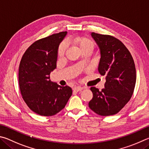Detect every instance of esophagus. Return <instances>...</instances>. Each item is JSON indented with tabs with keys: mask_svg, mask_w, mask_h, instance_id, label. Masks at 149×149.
<instances>
[{
	"mask_svg": "<svg viewBox=\"0 0 149 149\" xmlns=\"http://www.w3.org/2000/svg\"><path fill=\"white\" fill-rule=\"evenodd\" d=\"M83 90V88L82 87H77V88H73V90L74 91V92H80V91H82Z\"/></svg>",
	"mask_w": 149,
	"mask_h": 149,
	"instance_id": "esophagus-1",
	"label": "esophagus"
}]
</instances>
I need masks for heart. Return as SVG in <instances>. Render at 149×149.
Returning <instances> with one entry per match:
<instances>
[{
	"label": "heart",
	"mask_w": 149,
	"mask_h": 149,
	"mask_svg": "<svg viewBox=\"0 0 149 149\" xmlns=\"http://www.w3.org/2000/svg\"><path fill=\"white\" fill-rule=\"evenodd\" d=\"M71 42L75 46L79 48L80 52H83L86 50L92 51L95 47L94 41L91 38L84 36H77L73 38ZM67 49V42L64 40L60 44L57 49V57H62L64 56Z\"/></svg>",
	"instance_id": "obj_1"
}]
</instances>
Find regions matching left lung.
Returning <instances> with one entry per match:
<instances>
[{"instance_id":"8db88e82","label":"left lung","mask_w":149,"mask_h":149,"mask_svg":"<svg viewBox=\"0 0 149 149\" xmlns=\"http://www.w3.org/2000/svg\"><path fill=\"white\" fill-rule=\"evenodd\" d=\"M101 50L98 71L105 76V88H90L93 98L88 105L99 115L116 114L126 105L134 93L136 70L132 54L126 46L114 36L92 33Z\"/></svg>"}]
</instances>
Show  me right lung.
Listing matches in <instances>:
<instances>
[{"mask_svg":"<svg viewBox=\"0 0 149 149\" xmlns=\"http://www.w3.org/2000/svg\"><path fill=\"white\" fill-rule=\"evenodd\" d=\"M67 31L35 41L26 49L19 66V86L23 100L31 111L41 116L58 113L72 95L70 87L49 80L56 68L57 49Z\"/></svg>","mask_w":149,"mask_h":149,"instance_id":"add662e5","label":"right lung"}]
</instances>
